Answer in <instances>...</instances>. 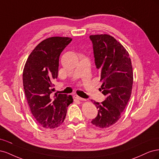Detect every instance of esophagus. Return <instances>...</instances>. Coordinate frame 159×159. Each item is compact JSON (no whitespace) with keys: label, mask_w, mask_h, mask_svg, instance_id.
<instances>
[{"label":"esophagus","mask_w":159,"mask_h":159,"mask_svg":"<svg viewBox=\"0 0 159 159\" xmlns=\"http://www.w3.org/2000/svg\"><path fill=\"white\" fill-rule=\"evenodd\" d=\"M75 99H78V100H80V101H85V99H84V98H80V96H78V95H75Z\"/></svg>","instance_id":"1"}]
</instances>
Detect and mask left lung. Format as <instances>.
I'll list each match as a JSON object with an SVG mask.
<instances>
[{"mask_svg":"<svg viewBox=\"0 0 159 159\" xmlns=\"http://www.w3.org/2000/svg\"><path fill=\"white\" fill-rule=\"evenodd\" d=\"M93 43L95 62L100 71V90L106 95L102 103L91 100L98 109V116L91 123L105 129L113 125L121 118L131 98L133 71L131 58L124 46L109 34L89 36Z\"/></svg>","mask_w":159,"mask_h":159,"instance_id":"8db88e82","label":"left lung"}]
</instances>
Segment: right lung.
Here are the masks:
<instances>
[{
  "label": "right lung",
  "mask_w": 159,
  "mask_h": 159,
  "mask_svg": "<svg viewBox=\"0 0 159 159\" xmlns=\"http://www.w3.org/2000/svg\"><path fill=\"white\" fill-rule=\"evenodd\" d=\"M71 40L69 37L54 36L42 41L30 53L23 70V86L31 113L46 129L60 126L68 105L74 102L71 95L50 96L52 82L58 73L60 54Z\"/></svg>",
  "instance_id": "obj_1"
}]
</instances>
